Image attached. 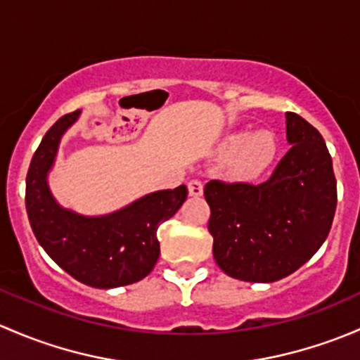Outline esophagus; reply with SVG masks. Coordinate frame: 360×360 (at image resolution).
Returning <instances> with one entry per match:
<instances>
[{"instance_id": "esophagus-1", "label": "esophagus", "mask_w": 360, "mask_h": 360, "mask_svg": "<svg viewBox=\"0 0 360 360\" xmlns=\"http://www.w3.org/2000/svg\"><path fill=\"white\" fill-rule=\"evenodd\" d=\"M187 187H188V194L194 195V198H199V195H202V191H205V185H202V181L198 180V179L188 181Z\"/></svg>"}]
</instances>
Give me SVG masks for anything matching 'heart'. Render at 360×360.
<instances>
[{"label": "heart", "instance_id": "heart-1", "mask_svg": "<svg viewBox=\"0 0 360 360\" xmlns=\"http://www.w3.org/2000/svg\"><path fill=\"white\" fill-rule=\"evenodd\" d=\"M236 158V168L237 172L243 173L246 176H257L262 172H265L274 161L277 153V143L270 133H257L248 140L246 133H239V135L231 136L227 142L224 143V150L227 154L238 150Z\"/></svg>", "mask_w": 360, "mask_h": 360}]
</instances>
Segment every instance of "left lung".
Returning a JSON list of instances; mask_svg holds the SVG:
<instances>
[{"label":"left lung","instance_id":"1","mask_svg":"<svg viewBox=\"0 0 360 360\" xmlns=\"http://www.w3.org/2000/svg\"><path fill=\"white\" fill-rule=\"evenodd\" d=\"M291 149L262 184L207 181L213 257L246 283H274L316 255L331 231L336 179L324 139L302 116L286 112Z\"/></svg>","mask_w":360,"mask_h":360}]
</instances>
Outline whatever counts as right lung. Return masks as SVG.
Here are the masks:
<instances>
[{
    "mask_svg": "<svg viewBox=\"0 0 360 360\" xmlns=\"http://www.w3.org/2000/svg\"><path fill=\"white\" fill-rule=\"evenodd\" d=\"M79 110L57 121L32 155L25 179V207L36 239L69 276L98 290L126 286L149 276L159 258L158 229L187 199V187L158 191L103 217H83L58 205L48 188V172L62 135Z\"/></svg>",
    "mask_w": 360,
    "mask_h": 360,
    "instance_id": "1",
    "label": "right lung"
}]
</instances>
